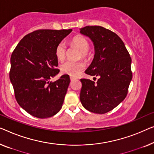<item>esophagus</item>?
<instances>
[{
  "label": "esophagus",
  "instance_id": "obj_1",
  "mask_svg": "<svg viewBox=\"0 0 154 154\" xmlns=\"http://www.w3.org/2000/svg\"><path fill=\"white\" fill-rule=\"evenodd\" d=\"M74 79H75V77H73V76H70V80H71V81H73V80H74Z\"/></svg>",
  "mask_w": 154,
  "mask_h": 154
}]
</instances>
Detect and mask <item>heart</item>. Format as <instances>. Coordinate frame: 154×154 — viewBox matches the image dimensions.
Masks as SVG:
<instances>
[{
	"label": "heart",
	"instance_id": "obj_1",
	"mask_svg": "<svg viewBox=\"0 0 154 154\" xmlns=\"http://www.w3.org/2000/svg\"><path fill=\"white\" fill-rule=\"evenodd\" d=\"M70 45L75 46L81 51L79 58H83L85 60L89 59L90 53H89L90 49V44L85 37L81 35H75L73 37L70 42ZM55 54L57 59L60 61H62L65 58L66 54V44L64 42H60L57 44L55 49ZM85 64L82 61L73 62L67 60L64 62L60 65L61 72L65 74L70 75H76L85 69Z\"/></svg>",
	"mask_w": 154,
	"mask_h": 154
}]
</instances>
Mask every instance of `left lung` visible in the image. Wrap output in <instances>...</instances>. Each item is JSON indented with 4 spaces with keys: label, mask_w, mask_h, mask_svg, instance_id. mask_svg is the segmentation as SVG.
Listing matches in <instances>:
<instances>
[{
    "label": "left lung",
    "mask_w": 154,
    "mask_h": 154,
    "mask_svg": "<svg viewBox=\"0 0 154 154\" xmlns=\"http://www.w3.org/2000/svg\"><path fill=\"white\" fill-rule=\"evenodd\" d=\"M81 34L93 42L95 55L86 74L99 76L97 82L82 79L80 100L86 110L105 114L125 99L132 79L131 57L121 38L102 26H85Z\"/></svg>",
    "instance_id": "obj_1"
}]
</instances>
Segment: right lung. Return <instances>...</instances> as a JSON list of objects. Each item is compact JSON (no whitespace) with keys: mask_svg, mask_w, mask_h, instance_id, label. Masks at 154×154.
Segmentation results:
<instances>
[{"mask_svg":"<svg viewBox=\"0 0 154 154\" xmlns=\"http://www.w3.org/2000/svg\"><path fill=\"white\" fill-rule=\"evenodd\" d=\"M37 30L26 35L11 55L10 79L17 103L29 114L40 119L60 110L70 82L69 75L49 81L60 70L55 54L57 44L72 32Z\"/></svg>","mask_w":154,"mask_h":154,"instance_id":"1","label":"right lung"}]
</instances>
